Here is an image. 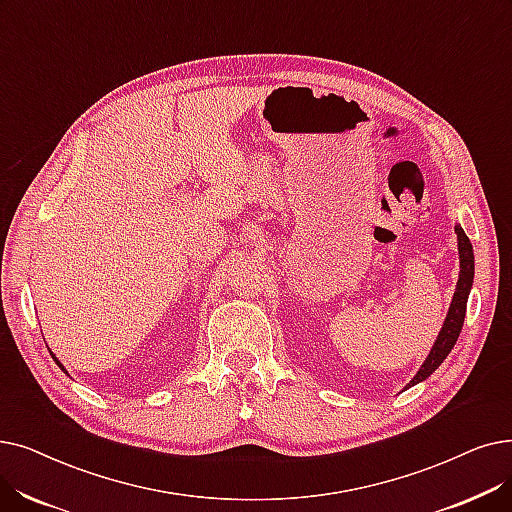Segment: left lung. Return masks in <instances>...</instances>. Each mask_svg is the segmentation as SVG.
<instances>
[{"label": "left lung", "mask_w": 512, "mask_h": 512, "mask_svg": "<svg viewBox=\"0 0 512 512\" xmlns=\"http://www.w3.org/2000/svg\"><path fill=\"white\" fill-rule=\"evenodd\" d=\"M456 234H458V253H460V276H458V284L454 291V299L450 303L446 322H443L437 341L431 349V353L427 355L425 364L420 366V370L416 372L414 379L408 383V387L429 379V376L441 366V362L448 358V353L452 351V347L458 341V335L464 324V314H466V301H469V293L473 286V276H475V255H473V244L469 240V236L464 234V230L460 226H456Z\"/></svg>", "instance_id": "8db88e82"}]
</instances>
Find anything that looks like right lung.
<instances>
[{"instance_id": "1", "label": "right lung", "mask_w": 512, "mask_h": 512, "mask_svg": "<svg viewBox=\"0 0 512 512\" xmlns=\"http://www.w3.org/2000/svg\"><path fill=\"white\" fill-rule=\"evenodd\" d=\"M50 353H52V351H50ZM52 358H54V362H56V364H58V366H60V368H62V370H64V366H62V364H60V362H58V360H56V355H54V353H52ZM64 372H66V370H64Z\"/></svg>"}]
</instances>
